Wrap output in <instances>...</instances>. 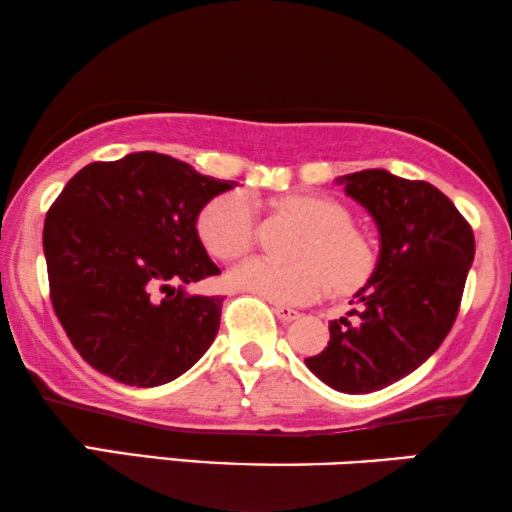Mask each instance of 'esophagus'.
<instances>
[{"label": "esophagus", "instance_id": "1", "mask_svg": "<svg viewBox=\"0 0 512 512\" xmlns=\"http://www.w3.org/2000/svg\"><path fill=\"white\" fill-rule=\"evenodd\" d=\"M275 315L280 317L282 322H294V320H298V317H301L298 310L289 308V305H280V303H275Z\"/></svg>", "mask_w": 512, "mask_h": 512}]
</instances>
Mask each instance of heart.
<instances>
[{
	"mask_svg": "<svg viewBox=\"0 0 512 512\" xmlns=\"http://www.w3.org/2000/svg\"><path fill=\"white\" fill-rule=\"evenodd\" d=\"M282 207L310 228L301 263H275L249 258L228 272L232 287L272 303H310L331 289H355L374 272V247L350 225V211L341 202L320 195H291ZM199 237L209 254L221 261L240 258L254 247L256 207L247 192H228L211 199L197 221Z\"/></svg>",
	"mask_w": 512,
	"mask_h": 512,
	"instance_id": "obj_1",
	"label": "heart"
}]
</instances>
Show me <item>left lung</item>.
<instances>
[{"instance_id": "1", "label": "left lung", "mask_w": 512, "mask_h": 512, "mask_svg": "<svg viewBox=\"0 0 512 512\" xmlns=\"http://www.w3.org/2000/svg\"><path fill=\"white\" fill-rule=\"evenodd\" d=\"M374 218L381 251L360 310L329 322V345L305 360L329 388L374 393L421 367L454 327L475 258V237L454 202L426 181L386 169L336 178Z\"/></svg>"}]
</instances>
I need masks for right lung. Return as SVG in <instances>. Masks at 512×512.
Segmentation results:
<instances>
[{
    "mask_svg": "<svg viewBox=\"0 0 512 512\" xmlns=\"http://www.w3.org/2000/svg\"><path fill=\"white\" fill-rule=\"evenodd\" d=\"M235 181L197 174L159 152L77 171L44 221L51 303L91 367L126 386L185 374L221 324V296L185 284L218 275L197 216Z\"/></svg>",
    "mask_w": 512,
    "mask_h": 512,
    "instance_id": "obj_1",
    "label": "right lung"
}]
</instances>
